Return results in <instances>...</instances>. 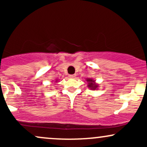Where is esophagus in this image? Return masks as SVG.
Wrapping results in <instances>:
<instances>
[{"label":"esophagus","instance_id":"1","mask_svg":"<svg viewBox=\"0 0 147 147\" xmlns=\"http://www.w3.org/2000/svg\"><path fill=\"white\" fill-rule=\"evenodd\" d=\"M69 77H70V78H75V77H76V75L75 74V75H69Z\"/></svg>","mask_w":147,"mask_h":147}]
</instances>
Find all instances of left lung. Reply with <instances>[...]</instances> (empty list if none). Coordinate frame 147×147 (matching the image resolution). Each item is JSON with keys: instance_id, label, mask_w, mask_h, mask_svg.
Listing matches in <instances>:
<instances>
[{"instance_id": "left-lung-1", "label": "left lung", "mask_w": 147, "mask_h": 147, "mask_svg": "<svg viewBox=\"0 0 147 147\" xmlns=\"http://www.w3.org/2000/svg\"><path fill=\"white\" fill-rule=\"evenodd\" d=\"M86 82H88V87L90 90H97V89L98 88V84H96L95 80H93L92 79H86Z\"/></svg>"}]
</instances>
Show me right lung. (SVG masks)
Listing matches in <instances>:
<instances>
[{"mask_svg": "<svg viewBox=\"0 0 147 147\" xmlns=\"http://www.w3.org/2000/svg\"><path fill=\"white\" fill-rule=\"evenodd\" d=\"M57 81H58V80H57V79H56V82H57Z\"/></svg>", "mask_w": 147, "mask_h": 147, "instance_id": "1", "label": "right lung"}]
</instances>
